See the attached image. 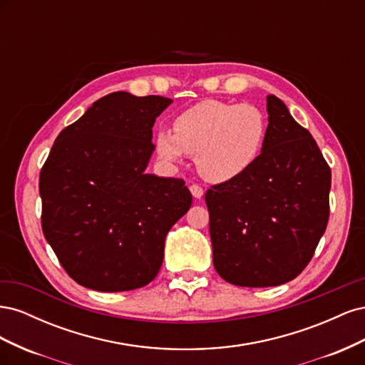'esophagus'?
Wrapping results in <instances>:
<instances>
[{
  "label": "esophagus",
  "instance_id": "obj_1",
  "mask_svg": "<svg viewBox=\"0 0 365 365\" xmlns=\"http://www.w3.org/2000/svg\"><path fill=\"white\" fill-rule=\"evenodd\" d=\"M190 192L196 197V200H201V197L204 196V189H202L201 185H197V184H192L190 185Z\"/></svg>",
  "mask_w": 365,
  "mask_h": 365
}]
</instances>
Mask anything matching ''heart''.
Here are the masks:
<instances>
[{
  "label": "heart",
  "mask_w": 365,
  "mask_h": 365,
  "mask_svg": "<svg viewBox=\"0 0 365 365\" xmlns=\"http://www.w3.org/2000/svg\"><path fill=\"white\" fill-rule=\"evenodd\" d=\"M264 137L267 120L259 108L202 101L175 118L173 132H157L155 149L163 161L172 164L185 153L196 157L197 170L207 181L225 182L257 161Z\"/></svg>",
  "instance_id": "1"
}]
</instances>
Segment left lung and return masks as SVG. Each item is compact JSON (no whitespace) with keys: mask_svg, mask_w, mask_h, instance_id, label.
I'll return each instance as SVG.
<instances>
[{"mask_svg":"<svg viewBox=\"0 0 365 365\" xmlns=\"http://www.w3.org/2000/svg\"><path fill=\"white\" fill-rule=\"evenodd\" d=\"M262 153L205 193L213 264L225 282L279 286L311 262L329 220L330 168L309 130L279 97H267Z\"/></svg>","mask_w":365,"mask_h":365,"instance_id":"8db88e82","label":"left lung"}]
</instances>
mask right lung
<instances>
[{
	"label": "right lung",
	"mask_w": 365,
	"mask_h": 365,
	"mask_svg": "<svg viewBox=\"0 0 365 365\" xmlns=\"http://www.w3.org/2000/svg\"><path fill=\"white\" fill-rule=\"evenodd\" d=\"M172 102L125 91L98 98L61 132L42 165L43 236L85 288L120 292L150 283L165 236L192 205L184 180L145 172L153 123Z\"/></svg>",
	"instance_id": "obj_1"
}]
</instances>
